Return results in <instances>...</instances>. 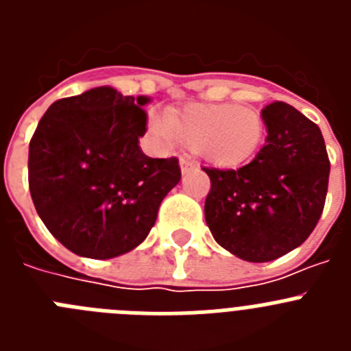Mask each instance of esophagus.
Segmentation results:
<instances>
[{"instance_id": "esophagus-1", "label": "esophagus", "mask_w": 351, "mask_h": 351, "mask_svg": "<svg viewBox=\"0 0 351 351\" xmlns=\"http://www.w3.org/2000/svg\"><path fill=\"white\" fill-rule=\"evenodd\" d=\"M193 169H197V163H195L190 156H182L181 158V172L188 173L190 170H193Z\"/></svg>"}]
</instances>
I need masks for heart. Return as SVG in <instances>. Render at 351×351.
<instances>
[{
    "label": "heart",
    "instance_id": "obj_1",
    "mask_svg": "<svg viewBox=\"0 0 351 351\" xmlns=\"http://www.w3.org/2000/svg\"><path fill=\"white\" fill-rule=\"evenodd\" d=\"M149 130L161 145L184 142L207 161L223 167L250 161L265 137L262 114L234 104H193L181 112H154Z\"/></svg>",
    "mask_w": 351,
    "mask_h": 351
}]
</instances>
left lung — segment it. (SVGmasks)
I'll return each mask as SVG.
<instances>
[{"mask_svg":"<svg viewBox=\"0 0 351 351\" xmlns=\"http://www.w3.org/2000/svg\"><path fill=\"white\" fill-rule=\"evenodd\" d=\"M265 145L239 169L204 167L210 179L206 221L214 241L246 262H271L315 230L328 188L320 128L285 101L262 110Z\"/></svg>","mask_w":351,"mask_h":351,"instance_id":"1","label":"left lung"}]
</instances>
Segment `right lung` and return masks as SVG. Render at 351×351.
Masks as SVG:
<instances>
[{"instance_id": "right-lung-1", "label": "right lung", "mask_w": 351, "mask_h": 351, "mask_svg": "<svg viewBox=\"0 0 351 351\" xmlns=\"http://www.w3.org/2000/svg\"><path fill=\"white\" fill-rule=\"evenodd\" d=\"M147 96L95 88L47 108L29 142L27 179L43 225L86 258L125 255L147 237L181 181L178 158H149Z\"/></svg>"}]
</instances>
